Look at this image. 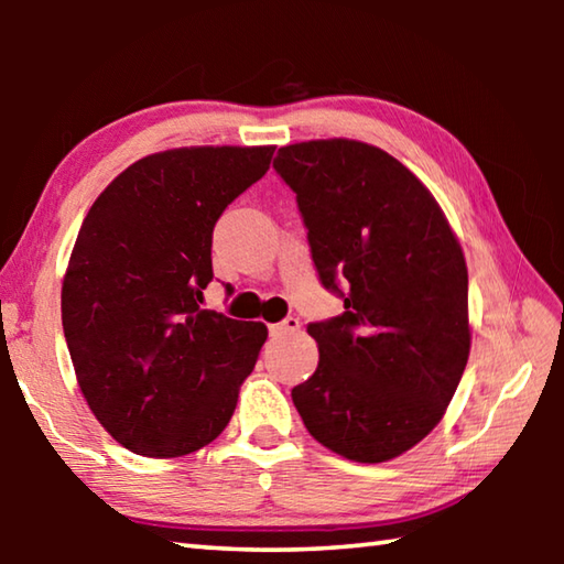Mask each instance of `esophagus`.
Wrapping results in <instances>:
<instances>
[{"mask_svg": "<svg viewBox=\"0 0 564 564\" xmlns=\"http://www.w3.org/2000/svg\"><path fill=\"white\" fill-rule=\"evenodd\" d=\"M295 330H301V321L295 316L283 318L281 323H273V326H271L273 336H285V333H295Z\"/></svg>", "mask_w": 564, "mask_h": 564, "instance_id": "obj_1", "label": "esophagus"}]
</instances>
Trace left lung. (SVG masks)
Wrapping results in <instances>:
<instances>
[{
    "label": "left lung",
    "instance_id": "8db88e82",
    "mask_svg": "<svg viewBox=\"0 0 564 564\" xmlns=\"http://www.w3.org/2000/svg\"><path fill=\"white\" fill-rule=\"evenodd\" d=\"M321 283L340 316L308 323L318 368L291 390L303 425L356 463L403 455L441 423L470 356L467 265L420 178L383 149L318 139L279 149Z\"/></svg>",
    "mask_w": 564,
    "mask_h": 564
}]
</instances>
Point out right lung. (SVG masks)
<instances>
[{"mask_svg":"<svg viewBox=\"0 0 564 564\" xmlns=\"http://www.w3.org/2000/svg\"><path fill=\"white\" fill-rule=\"evenodd\" d=\"M273 147H191L139 159L101 191L76 236L62 326L91 413L113 441L178 457L224 433L269 328L204 311L226 206Z\"/></svg>","mask_w":564,"mask_h":564,"instance_id":"obj_1","label":"right lung"}]
</instances>
